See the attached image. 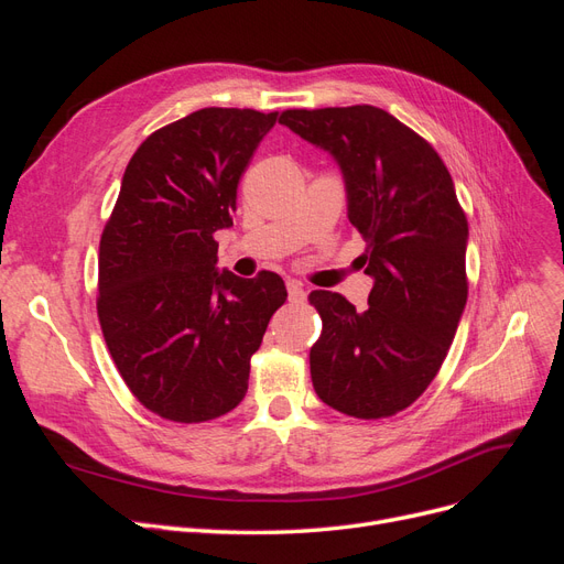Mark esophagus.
<instances>
[{
    "instance_id": "1",
    "label": "esophagus",
    "mask_w": 564,
    "mask_h": 564,
    "mask_svg": "<svg viewBox=\"0 0 564 564\" xmlns=\"http://www.w3.org/2000/svg\"><path fill=\"white\" fill-rule=\"evenodd\" d=\"M286 292H289V301L292 303H303L305 301V289H303V284L301 282H296V280H289L286 282Z\"/></svg>"
}]
</instances>
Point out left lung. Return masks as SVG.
Masks as SVG:
<instances>
[{
  "label": "left lung",
  "instance_id": "1",
  "mask_svg": "<svg viewBox=\"0 0 564 564\" xmlns=\"http://www.w3.org/2000/svg\"><path fill=\"white\" fill-rule=\"evenodd\" d=\"M284 127L332 152L348 218L373 278L369 308L313 292L322 334L311 348L317 398L355 419L414 404L445 362L468 299V220L435 148L373 106L284 110Z\"/></svg>",
  "mask_w": 564,
  "mask_h": 564
}]
</instances>
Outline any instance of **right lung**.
I'll list each match as a JSON object with an SVG mask.
<instances>
[{
    "mask_svg": "<svg viewBox=\"0 0 564 564\" xmlns=\"http://www.w3.org/2000/svg\"><path fill=\"white\" fill-rule=\"evenodd\" d=\"M278 112L202 108L152 131L100 235L96 311L119 377L152 414L204 423L242 402L251 355L286 301L280 275L216 270L237 185Z\"/></svg>",
    "mask_w": 564,
    "mask_h": 564,
    "instance_id": "obj_1",
    "label": "right lung"
}]
</instances>
